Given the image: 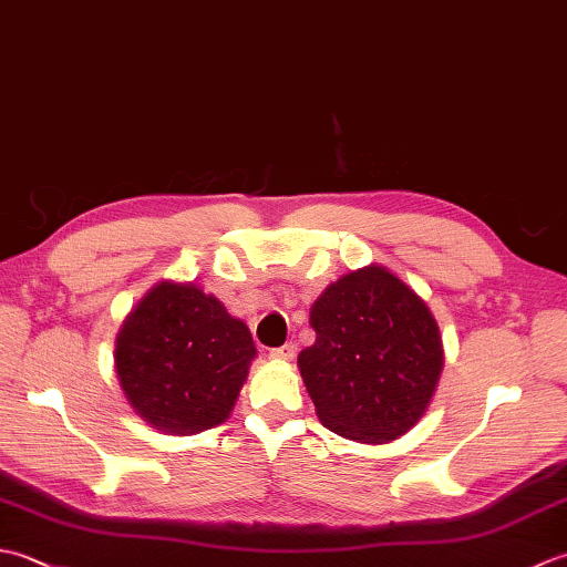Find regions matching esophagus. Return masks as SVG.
<instances>
[{
    "label": "esophagus",
    "mask_w": 567,
    "mask_h": 567,
    "mask_svg": "<svg viewBox=\"0 0 567 567\" xmlns=\"http://www.w3.org/2000/svg\"><path fill=\"white\" fill-rule=\"evenodd\" d=\"M295 353H297V346L295 343H285L280 348H272L270 358H275V360H292Z\"/></svg>",
    "instance_id": "34e87169"
}]
</instances>
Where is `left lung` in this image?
<instances>
[{
  "mask_svg": "<svg viewBox=\"0 0 567 567\" xmlns=\"http://www.w3.org/2000/svg\"><path fill=\"white\" fill-rule=\"evenodd\" d=\"M315 346L297 358L317 416L360 443L400 439L424 416L443 370L439 323L382 265L343 275L311 305Z\"/></svg>",
  "mask_w": 567,
  "mask_h": 567,
  "instance_id": "8db88e82",
  "label": "left lung"
}]
</instances>
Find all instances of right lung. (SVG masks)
Wrapping results in <instances>:
<instances>
[{
	"instance_id": "obj_1",
	"label": "right lung",
	"mask_w": 567,
	"mask_h": 567,
	"mask_svg": "<svg viewBox=\"0 0 567 567\" xmlns=\"http://www.w3.org/2000/svg\"><path fill=\"white\" fill-rule=\"evenodd\" d=\"M256 346L248 327L192 282H158L116 336L128 404L153 429L199 433L228 419Z\"/></svg>"
}]
</instances>
